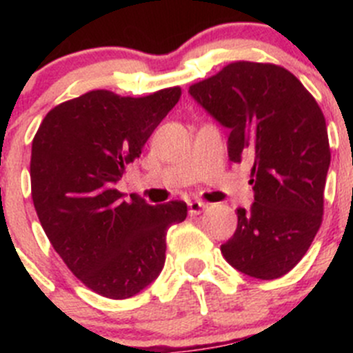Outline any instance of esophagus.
I'll return each mask as SVG.
<instances>
[{
  "label": "esophagus",
  "mask_w": 353,
  "mask_h": 353,
  "mask_svg": "<svg viewBox=\"0 0 353 353\" xmlns=\"http://www.w3.org/2000/svg\"><path fill=\"white\" fill-rule=\"evenodd\" d=\"M188 206H190V213L191 215H199V213L201 212H205L206 208H208V205H206V203H203V201H190L188 203Z\"/></svg>",
  "instance_id": "34e87169"
}]
</instances>
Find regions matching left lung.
Instances as JSON below:
<instances>
[{
	"label": "left lung",
	"instance_id": "obj_1",
	"mask_svg": "<svg viewBox=\"0 0 353 353\" xmlns=\"http://www.w3.org/2000/svg\"><path fill=\"white\" fill-rule=\"evenodd\" d=\"M190 95L229 130V159L254 162V203L237 208L236 232L220 251L244 275L280 279L323 222L331 160L325 116L290 71L270 63H230L191 85Z\"/></svg>",
	"mask_w": 353,
	"mask_h": 353
}]
</instances>
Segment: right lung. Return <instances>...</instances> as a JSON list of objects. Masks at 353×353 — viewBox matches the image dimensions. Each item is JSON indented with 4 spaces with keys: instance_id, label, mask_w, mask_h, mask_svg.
I'll return each mask as SVG.
<instances>
[{
    "instance_id": "add662e5",
    "label": "right lung",
    "mask_w": 353,
    "mask_h": 353,
    "mask_svg": "<svg viewBox=\"0 0 353 353\" xmlns=\"http://www.w3.org/2000/svg\"><path fill=\"white\" fill-rule=\"evenodd\" d=\"M181 97L92 90L42 119L32 141V199L46 236L68 268L95 294L137 295L162 272L167 229L186 219L184 201L152 206L116 190L128 163Z\"/></svg>"
}]
</instances>
